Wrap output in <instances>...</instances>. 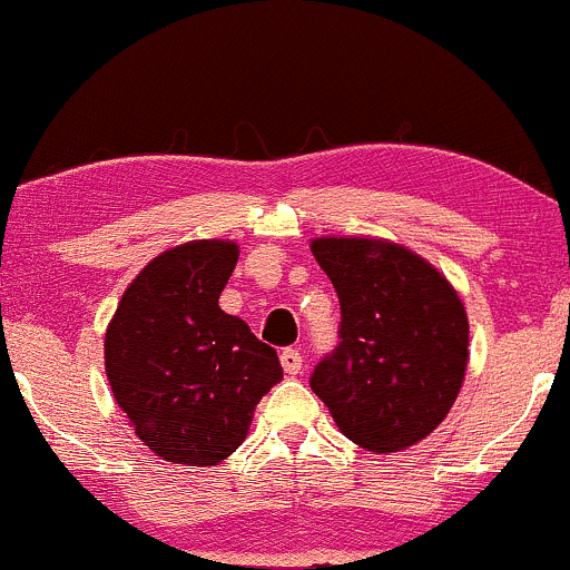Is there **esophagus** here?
Instances as JSON below:
<instances>
[{"mask_svg":"<svg viewBox=\"0 0 570 570\" xmlns=\"http://www.w3.org/2000/svg\"><path fill=\"white\" fill-rule=\"evenodd\" d=\"M279 364H283L285 375L296 377L298 372H302V353H298L296 347H285V351L279 353Z\"/></svg>","mask_w":570,"mask_h":570,"instance_id":"34e87169","label":"esophagus"}]
</instances>
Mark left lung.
<instances>
[{"instance_id":"obj_1","label":"left lung","mask_w":570,"mask_h":570,"mask_svg":"<svg viewBox=\"0 0 570 570\" xmlns=\"http://www.w3.org/2000/svg\"><path fill=\"white\" fill-rule=\"evenodd\" d=\"M312 255L340 296V347L312 391L347 440L396 454L443 424L468 370V312L413 249L375 236H321Z\"/></svg>"}]
</instances>
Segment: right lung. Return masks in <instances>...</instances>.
Returning <instances> with one entry per match:
<instances>
[{"label": "right lung", "mask_w": 570, "mask_h": 570, "mask_svg": "<svg viewBox=\"0 0 570 570\" xmlns=\"http://www.w3.org/2000/svg\"><path fill=\"white\" fill-rule=\"evenodd\" d=\"M238 244L165 249L121 293L106 328V375L140 443L165 462L209 468L247 438L255 405L283 381L277 351L219 309Z\"/></svg>", "instance_id": "right-lung-1"}]
</instances>
